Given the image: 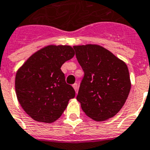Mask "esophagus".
I'll return each mask as SVG.
<instances>
[{
	"label": "esophagus",
	"mask_w": 150,
	"mask_h": 150,
	"mask_svg": "<svg viewBox=\"0 0 150 150\" xmlns=\"http://www.w3.org/2000/svg\"><path fill=\"white\" fill-rule=\"evenodd\" d=\"M72 86H73V88L75 89V92H77V91H78V89H79V86H78L77 83H75V84H73Z\"/></svg>",
	"instance_id": "obj_1"
}]
</instances>
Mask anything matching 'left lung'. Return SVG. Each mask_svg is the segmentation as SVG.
Masks as SVG:
<instances>
[{"label":"left lung","mask_w":150,"mask_h":150,"mask_svg":"<svg viewBox=\"0 0 150 150\" xmlns=\"http://www.w3.org/2000/svg\"><path fill=\"white\" fill-rule=\"evenodd\" d=\"M73 48L84 71L76 97L82 109L93 120L112 118L122 108L131 90L128 67L112 52L98 45Z\"/></svg>","instance_id":"left-lung-1"}]
</instances>
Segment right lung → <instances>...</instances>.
<instances>
[{"instance_id":"obj_1","label":"right lung","mask_w":150,"mask_h":150,"mask_svg":"<svg viewBox=\"0 0 150 150\" xmlns=\"http://www.w3.org/2000/svg\"><path fill=\"white\" fill-rule=\"evenodd\" d=\"M74 56L70 45H50L34 52L18 69L15 81L17 99L33 120L55 122L75 98V90L66 83L60 69Z\"/></svg>"}]
</instances>
